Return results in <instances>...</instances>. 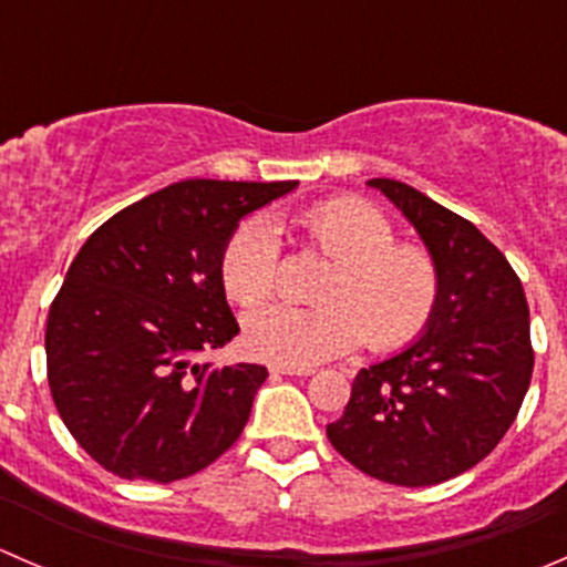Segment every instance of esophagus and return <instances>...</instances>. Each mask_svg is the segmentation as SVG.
I'll return each mask as SVG.
<instances>
[{
	"mask_svg": "<svg viewBox=\"0 0 567 567\" xmlns=\"http://www.w3.org/2000/svg\"><path fill=\"white\" fill-rule=\"evenodd\" d=\"M274 375H312V368H285V364H271Z\"/></svg>",
	"mask_w": 567,
	"mask_h": 567,
	"instance_id": "esophagus-1",
	"label": "esophagus"
}]
</instances>
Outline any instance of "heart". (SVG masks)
Masks as SVG:
<instances>
[{"mask_svg":"<svg viewBox=\"0 0 567 567\" xmlns=\"http://www.w3.org/2000/svg\"><path fill=\"white\" fill-rule=\"evenodd\" d=\"M301 230L334 268L320 288V307L268 305L244 318V348L255 359L310 368L351 353L359 342L392 353L420 340L436 316L442 274L420 244L394 241L392 221L357 197L320 203L301 214ZM279 241L271 219L251 216L236 227L219 262L227 299L257 307L277 288Z\"/></svg>","mask_w":567,"mask_h":567,"instance_id":"obj_1","label":"heart"}]
</instances>
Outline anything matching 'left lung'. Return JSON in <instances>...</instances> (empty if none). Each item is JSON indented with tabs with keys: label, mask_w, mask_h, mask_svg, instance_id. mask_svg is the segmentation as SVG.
<instances>
[{
	"label": "left lung",
	"mask_w": 567,
	"mask_h": 567,
	"mask_svg": "<svg viewBox=\"0 0 567 567\" xmlns=\"http://www.w3.org/2000/svg\"><path fill=\"white\" fill-rule=\"evenodd\" d=\"M414 225L442 274L436 316L394 357L362 368L326 425L331 447L392 485H436L477 466L529 390V307L522 279L472 221L414 186L373 177Z\"/></svg>",
	"instance_id": "left-lung-1"
}]
</instances>
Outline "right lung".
I'll list each match as a JSON object with an SVG mask.
<instances>
[{"label": "right lung", "mask_w": 567, "mask_h": 567, "mask_svg": "<svg viewBox=\"0 0 567 567\" xmlns=\"http://www.w3.org/2000/svg\"><path fill=\"white\" fill-rule=\"evenodd\" d=\"M299 181H181L104 221L45 323V368L79 447L123 480L173 483L236 444L262 364L199 362L238 334L219 262L238 221Z\"/></svg>", "instance_id": "1"}]
</instances>
